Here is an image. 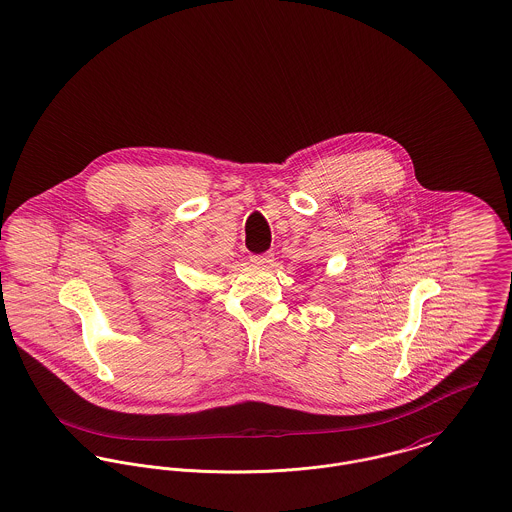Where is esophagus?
Instances as JSON below:
<instances>
[{
    "label": "esophagus",
    "mask_w": 512,
    "mask_h": 512,
    "mask_svg": "<svg viewBox=\"0 0 512 512\" xmlns=\"http://www.w3.org/2000/svg\"><path fill=\"white\" fill-rule=\"evenodd\" d=\"M249 261H251L253 265H259V267H269V265H273L275 255H273L271 251H267V253H261V255H251Z\"/></svg>",
    "instance_id": "esophagus-1"
}]
</instances>
